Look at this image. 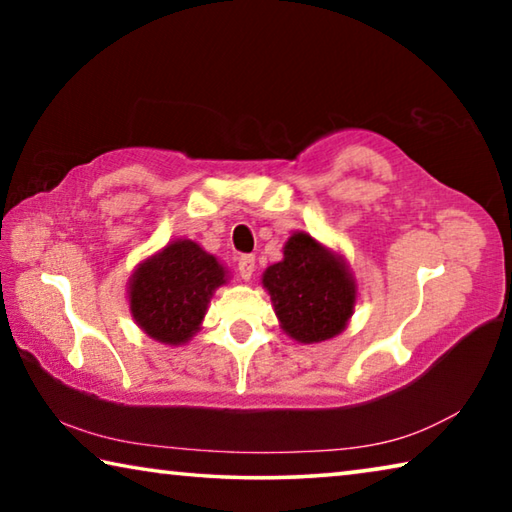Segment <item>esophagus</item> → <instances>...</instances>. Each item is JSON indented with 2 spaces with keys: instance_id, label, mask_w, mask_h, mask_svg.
Masks as SVG:
<instances>
[{
  "instance_id": "34e87169",
  "label": "esophagus",
  "mask_w": 512,
  "mask_h": 512,
  "mask_svg": "<svg viewBox=\"0 0 512 512\" xmlns=\"http://www.w3.org/2000/svg\"><path fill=\"white\" fill-rule=\"evenodd\" d=\"M237 271H239L241 280L248 282L255 273V257L253 255H241L239 262H237Z\"/></svg>"
}]
</instances>
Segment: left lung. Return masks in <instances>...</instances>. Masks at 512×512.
I'll list each match as a JSON object with an SVG mask.
<instances>
[{
    "mask_svg": "<svg viewBox=\"0 0 512 512\" xmlns=\"http://www.w3.org/2000/svg\"><path fill=\"white\" fill-rule=\"evenodd\" d=\"M280 327L298 343H323L341 334L357 302V284L343 257L307 235L293 232L282 262L262 275Z\"/></svg>",
    "mask_w": 512,
    "mask_h": 512,
    "instance_id": "obj_1",
    "label": "left lung"
}]
</instances>
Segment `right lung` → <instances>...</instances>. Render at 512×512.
<instances>
[{
    "label": "right lung",
    "instance_id": "right-lung-1",
    "mask_svg": "<svg viewBox=\"0 0 512 512\" xmlns=\"http://www.w3.org/2000/svg\"><path fill=\"white\" fill-rule=\"evenodd\" d=\"M216 257L192 239H178L135 268L128 302L144 334L183 345L201 329L212 293L228 280Z\"/></svg>",
    "mask_w": 512,
    "mask_h": 512
}]
</instances>
